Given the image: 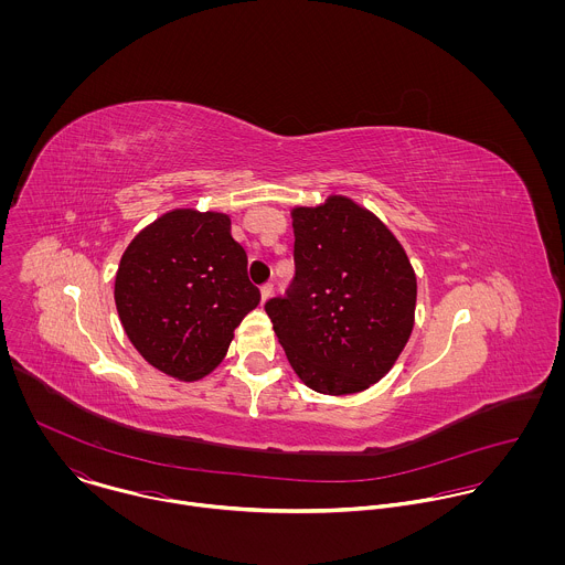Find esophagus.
<instances>
[{
	"instance_id": "obj_1",
	"label": "esophagus",
	"mask_w": 565,
	"mask_h": 565,
	"mask_svg": "<svg viewBox=\"0 0 565 565\" xmlns=\"http://www.w3.org/2000/svg\"><path fill=\"white\" fill-rule=\"evenodd\" d=\"M271 294H274V285H271V282H265V285L260 287V296H263V300H269V298H271Z\"/></svg>"
}]
</instances>
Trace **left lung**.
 <instances>
[{"label": "left lung", "instance_id": "1", "mask_svg": "<svg viewBox=\"0 0 565 565\" xmlns=\"http://www.w3.org/2000/svg\"><path fill=\"white\" fill-rule=\"evenodd\" d=\"M296 276L265 311L313 392L359 394L396 363L415 322L417 280L401 242L345 195L296 206Z\"/></svg>", "mask_w": 565, "mask_h": 565}]
</instances>
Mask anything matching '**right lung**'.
I'll list each match as a JSON object with an SVG mask.
<instances>
[{
	"label": "right lung",
	"instance_id": "right-lung-1",
	"mask_svg": "<svg viewBox=\"0 0 565 565\" xmlns=\"http://www.w3.org/2000/svg\"><path fill=\"white\" fill-rule=\"evenodd\" d=\"M260 291L226 213L173 209L126 247L115 305L139 354L162 374L200 381L228 352Z\"/></svg>",
	"mask_w": 565,
	"mask_h": 565
}]
</instances>
